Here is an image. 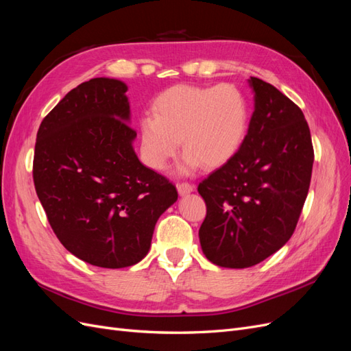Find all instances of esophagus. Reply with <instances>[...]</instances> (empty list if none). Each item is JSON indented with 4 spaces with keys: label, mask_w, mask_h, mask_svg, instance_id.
<instances>
[{
    "label": "esophagus",
    "mask_w": 351,
    "mask_h": 351,
    "mask_svg": "<svg viewBox=\"0 0 351 351\" xmlns=\"http://www.w3.org/2000/svg\"><path fill=\"white\" fill-rule=\"evenodd\" d=\"M177 190H178V193H180V195H186V193L193 192V190H195V186H193V184H190V183H187V182H183V183H178V184H177Z\"/></svg>",
    "instance_id": "esophagus-1"
}]
</instances>
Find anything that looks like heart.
I'll return each mask as SVG.
<instances>
[{
    "label": "heart",
    "mask_w": 351,
    "mask_h": 351,
    "mask_svg": "<svg viewBox=\"0 0 351 351\" xmlns=\"http://www.w3.org/2000/svg\"><path fill=\"white\" fill-rule=\"evenodd\" d=\"M152 111L141 120V139L146 164L158 171L177 155L182 137L184 173L202 162L210 168L227 164L246 141L250 121L246 97L228 83L176 84L158 95Z\"/></svg>",
    "instance_id": "heart-1"
}]
</instances>
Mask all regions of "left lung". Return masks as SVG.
Returning <instances> with one entry per match:
<instances>
[{
    "label": "left lung",
    "instance_id": "1",
    "mask_svg": "<svg viewBox=\"0 0 351 351\" xmlns=\"http://www.w3.org/2000/svg\"><path fill=\"white\" fill-rule=\"evenodd\" d=\"M254 111L237 155L197 186L206 204L199 228L205 256L249 268L290 240L309 192L313 145L302 110L272 84L249 79Z\"/></svg>",
    "mask_w": 351,
    "mask_h": 351
}]
</instances>
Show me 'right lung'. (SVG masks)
I'll return each instance as SVG.
<instances>
[{"instance_id": "add662e5", "label": "right lung", "mask_w": 351, "mask_h": 351, "mask_svg": "<svg viewBox=\"0 0 351 351\" xmlns=\"http://www.w3.org/2000/svg\"><path fill=\"white\" fill-rule=\"evenodd\" d=\"M125 92L107 77L71 89L42 120L34 156L36 195L57 239L111 269L146 256L158 218L178 196L134 154Z\"/></svg>"}]
</instances>
